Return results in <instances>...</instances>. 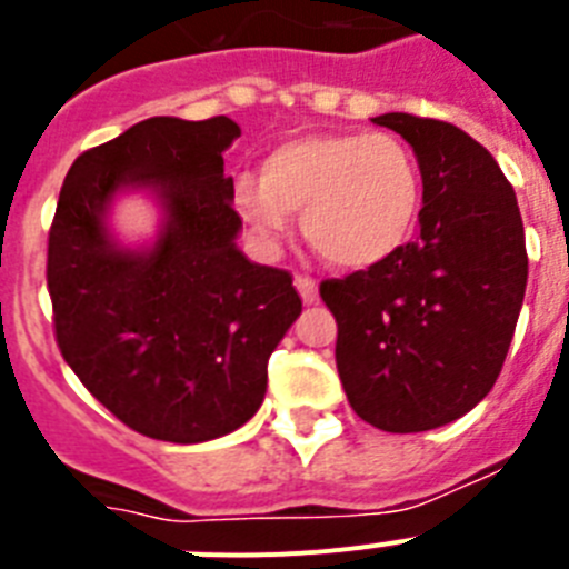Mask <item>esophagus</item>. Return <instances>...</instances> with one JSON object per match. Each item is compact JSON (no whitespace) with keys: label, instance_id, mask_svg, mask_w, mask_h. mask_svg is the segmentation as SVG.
Masks as SVG:
<instances>
[{"label":"esophagus","instance_id":"1","mask_svg":"<svg viewBox=\"0 0 569 569\" xmlns=\"http://www.w3.org/2000/svg\"><path fill=\"white\" fill-rule=\"evenodd\" d=\"M296 290H299L301 301L305 305H313L316 299H319V288H316V279H310V276H296L293 279Z\"/></svg>","mask_w":569,"mask_h":569}]
</instances>
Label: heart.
Instances as JSON below:
<instances>
[{
	"label": "heart",
	"instance_id": "obj_1",
	"mask_svg": "<svg viewBox=\"0 0 569 569\" xmlns=\"http://www.w3.org/2000/svg\"><path fill=\"white\" fill-rule=\"evenodd\" d=\"M421 168L390 133H308L276 144L259 179L241 176L233 208L264 248H279L293 216L310 248L345 270L393 259L419 228Z\"/></svg>",
	"mask_w": 569,
	"mask_h": 569
}]
</instances>
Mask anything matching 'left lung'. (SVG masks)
Segmentation results:
<instances>
[{"label": "left lung", "instance_id": "1", "mask_svg": "<svg viewBox=\"0 0 569 569\" xmlns=\"http://www.w3.org/2000/svg\"><path fill=\"white\" fill-rule=\"evenodd\" d=\"M421 168L419 236L379 268L321 281L336 316V367L359 419L421 433L492 390L527 288L519 202L499 162L439 119L376 116Z\"/></svg>", "mask_w": 569, "mask_h": 569}]
</instances>
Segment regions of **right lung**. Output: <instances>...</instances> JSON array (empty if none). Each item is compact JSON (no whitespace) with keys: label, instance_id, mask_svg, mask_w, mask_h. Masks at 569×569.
Here are the masks:
<instances>
[{"label":"right lung","instance_id":"add662e5","mask_svg":"<svg viewBox=\"0 0 569 569\" xmlns=\"http://www.w3.org/2000/svg\"><path fill=\"white\" fill-rule=\"evenodd\" d=\"M228 116H153L70 164L48 239L59 350L136 433L199 445L250 421L268 359L301 313L284 270L236 248L241 219L222 153ZM124 192H148L160 230L142 249L107 219Z\"/></svg>","mask_w":569,"mask_h":569}]
</instances>
